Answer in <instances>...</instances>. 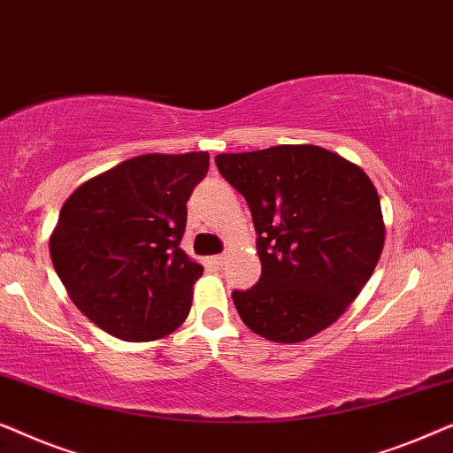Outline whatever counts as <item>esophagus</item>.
<instances>
[{"label": "esophagus", "mask_w": 453, "mask_h": 453, "mask_svg": "<svg viewBox=\"0 0 453 453\" xmlns=\"http://www.w3.org/2000/svg\"><path fill=\"white\" fill-rule=\"evenodd\" d=\"M225 256H212L210 257V264L214 265V268H222V264H225Z\"/></svg>", "instance_id": "obj_1"}]
</instances>
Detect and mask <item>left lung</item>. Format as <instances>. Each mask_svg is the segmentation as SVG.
Masks as SVG:
<instances>
[{
	"mask_svg": "<svg viewBox=\"0 0 453 453\" xmlns=\"http://www.w3.org/2000/svg\"><path fill=\"white\" fill-rule=\"evenodd\" d=\"M219 173L250 206L262 276L233 290L243 324L293 344L334 324L383 250L380 196L349 160L319 146L219 154Z\"/></svg>",
	"mask_w": 453,
	"mask_h": 453,
	"instance_id": "1",
	"label": "left lung"
}]
</instances>
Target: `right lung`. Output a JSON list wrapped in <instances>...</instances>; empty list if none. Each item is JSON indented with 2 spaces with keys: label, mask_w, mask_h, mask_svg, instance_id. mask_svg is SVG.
<instances>
[{
  "label": "right lung",
  "mask_w": 453,
  "mask_h": 453,
  "mask_svg": "<svg viewBox=\"0 0 453 453\" xmlns=\"http://www.w3.org/2000/svg\"><path fill=\"white\" fill-rule=\"evenodd\" d=\"M208 166V152L144 154L80 185L61 208L53 268L73 305L111 336L148 342L188 318L203 268L179 245Z\"/></svg>",
  "instance_id": "add662e5"
}]
</instances>
